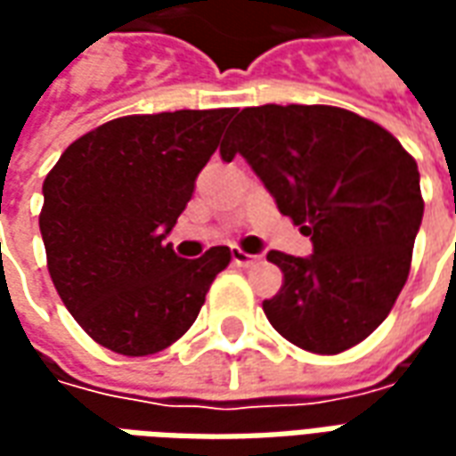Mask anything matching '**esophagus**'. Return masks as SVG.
<instances>
[{
    "mask_svg": "<svg viewBox=\"0 0 456 456\" xmlns=\"http://www.w3.org/2000/svg\"><path fill=\"white\" fill-rule=\"evenodd\" d=\"M232 258H234L237 266H251V264H256L258 261V256L247 254V251H241V248H234V251H232Z\"/></svg>",
    "mask_w": 456,
    "mask_h": 456,
    "instance_id": "esophagus-1",
    "label": "esophagus"
}]
</instances>
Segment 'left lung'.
<instances>
[{
	"label": "left lung",
	"mask_w": 456,
	"mask_h": 456,
	"mask_svg": "<svg viewBox=\"0 0 456 456\" xmlns=\"http://www.w3.org/2000/svg\"><path fill=\"white\" fill-rule=\"evenodd\" d=\"M222 160L244 156L313 256L268 251L283 286L264 300L278 335L339 354L371 335L411 273L422 222L418 163L376 121L327 104L247 107L229 124Z\"/></svg>",
	"instance_id": "8db88e82"
}]
</instances>
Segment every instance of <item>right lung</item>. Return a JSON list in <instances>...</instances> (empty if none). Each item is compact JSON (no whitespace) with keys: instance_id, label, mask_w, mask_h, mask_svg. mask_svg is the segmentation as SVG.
Here are the masks:
<instances>
[{"instance_id":"1","label":"right lung","mask_w":456,"mask_h":456,"mask_svg":"<svg viewBox=\"0 0 456 456\" xmlns=\"http://www.w3.org/2000/svg\"><path fill=\"white\" fill-rule=\"evenodd\" d=\"M234 110L119 117L73 141L44 180L38 217L58 296L94 342L146 356L195 322L229 247L180 258L163 239Z\"/></svg>"}]
</instances>
